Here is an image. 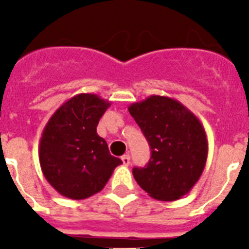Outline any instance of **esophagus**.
Returning a JSON list of instances; mask_svg holds the SVG:
<instances>
[{"label":"esophagus","mask_w":249,"mask_h":249,"mask_svg":"<svg viewBox=\"0 0 249 249\" xmlns=\"http://www.w3.org/2000/svg\"><path fill=\"white\" fill-rule=\"evenodd\" d=\"M122 162L124 166H129V163H131V156L129 155L122 156Z\"/></svg>","instance_id":"obj_1"}]
</instances>
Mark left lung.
<instances>
[{
	"mask_svg": "<svg viewBox=\"0 0 249 249\" xmlns=\"http://www.w3.org/2000/svg\"><path fill=\"white\" fill-rule=\"evenodd\" d=\"M151 147L143 168L133 177L158 201L182 198L197 183L206 166L208 141L201 121L173 98L152 94L128 107Z\"/></svg>",
	"mask_w": 249,
	"mask_h": 249,
	"instance_id": "obj_1",
	"label": "left lung"
}]
</instances>
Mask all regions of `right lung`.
<instances>
[{"label": "right lung", "mask_w": 249, "mask_h": 249, "mask_svg": "<svg viewBox=\"0 0 249 249\" xmlns=\"http://www.w3.org/2000/svg\"><path fill=\"white\" fill-rule=\"evenodd\" d=\"M111 102L93 93L66 101L48 120L39 140L41 169L59 195L85 199L103 190L122 160L109 153L97 124Z\"/></svg>", "instance_id": "add662e5"}]
</instances>
